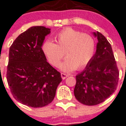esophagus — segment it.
Returning <instances> with one entry per match:
<instances>
[{"mask_svg": "<svg viewBox=\"0 0 126 126\" xmlns=\"http://www.w3.org/2000/svg\"><path fill=\"white\" fill-rule=\"evenodd\" d=\"M61 77H62V79H65L66 78H67L68 77V75H66L65 74V73H61Z\"/></svg>", "mask_w": 126, "mask_h": 126, "instance_id": "obj_1", "label": "esophagus"}]
</instances>
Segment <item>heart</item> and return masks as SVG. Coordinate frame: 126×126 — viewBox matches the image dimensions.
Segmentation results:
<instances>
[{
    "label": "heart",
    "mask_w": 126,
    "mask_h": 126,
    "mask_svg": "<svg viewBox=\"0 0 126 126\" xmlns=\"http://www.w3.org/2000/svg\"><path fill=\"white\" fill-rule=\"evenodd\" d=\"M56 43L47 39L42 45V50L47 61L58 66L65 55L66 59L60 64L61 70L70 72L84 68L92 58L95 51V40L92 36L71 28L62 29L55 37Z\"/></svg>",
    "instance_id": "heart-1"
}]
</instances>
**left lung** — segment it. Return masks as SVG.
Here are the masks:
<instances>
[{
	"instance_id": "1",
	"label": "left lung",
	"mask_w": 126,
	"mask_h": 126,
	"mask_svg": "<svg viewBox=\"0 0 126 126\" xmlns=\"http://www.w3.org/2000/svg\"><path fill=\"white\" fill-rule=\"evenodd\" d=\"M98 43L95 55L85 68L76 76L74 95L87 105L103 102L116 90L119 72L110 44L100 32H93Z\"/></svg>"
}]
</instances>
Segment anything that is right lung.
Returning a JSON list of instances; mask_svg holds the SVG:
<instances>
[{
    "instance_id": "1",
    "label": "right lung",
    "mask_w": 126,
    "mask_h": 126,
    "mask_svg": "<svg viewBox=\"0 0 126 126\" xmlns=\"http://www.w3.org/2000/svg\"><path fill=\"white\" fill-rule=\"evenodd\" d=\"M51 29L32 26L22 32L10 47L7 80L12 95L29 107H42L55 98L62 81L60 73L47 62L42 50Z\"/></svg>"
}]
</instances>
